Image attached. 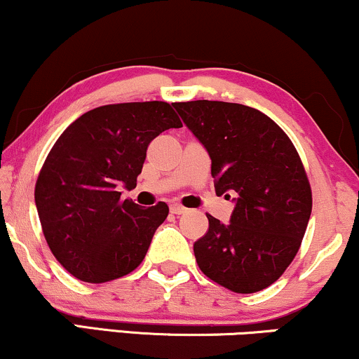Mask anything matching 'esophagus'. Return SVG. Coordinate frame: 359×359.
I'll return each instance as SVG.
<instances>
[{"instance_id": "esophagus-1", "label": "esophagus", "mask_w": 359, "mask_h": 359, "mask_svg": "<svg viewBox=\"0 0 359 359\" xmlns=\"http://www.w3.org/2000/svg\"><path fill=\"white\" fill-rule=\"evenodd\" d=\"M170 210H171L172 215H183V213H187V211H188L187 208L178 205V203H172V205L170 206Z\"/></svg>"}]
</instances>
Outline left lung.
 <instances>
[{
	"label": "left lung",
	"mask_w": 359,
	"mask_h": 359,
	"mask_svg": "<svg viewBox=\"0 0 359 359\" xmlns=\"http://www.w3.org/2000/svg\"><path fill=\"white\" fill-rule=\"evenodd\" d=\"M211 158L216 194H234L229 223L208 216L194 243L210 280L234 293H256L285 273L311 216V187L294 144L271 118L238 103H172Z\"/></svg>",
	"instance_id": "1"
}]
</instances>
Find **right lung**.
<instances>
[{"mask_svg": "<svg viewBox=\"0 0 359 359\" xmlns=\"http://www.w3.org/2000/svg\"><path fill=\"white\" fill-rule=\"evenodd\" d=\"M181 126L165 101L119 103L81 114L57 138L34 203L51 253L74 278L106 283L140 266L170 208H141L119 189L136 187L149 143Z\"/></svg>", "mask_w": 359, "mask_h": 359, "instance_id": "add662e5", "label": "right lung"}]
</instances>
